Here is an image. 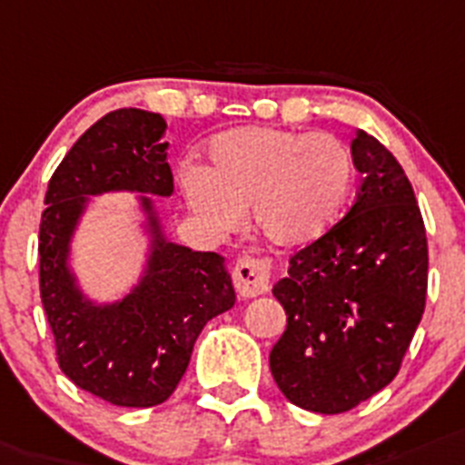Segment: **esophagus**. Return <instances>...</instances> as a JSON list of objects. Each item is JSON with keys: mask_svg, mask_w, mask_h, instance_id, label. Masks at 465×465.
Wrapping results in <instances>:
<instances>
[{"mask_svg": "<svg viewBox=\"0 0 465 465\" xmlns=\"http://www.w3.org/2000/svg\"><path fill=\"white\" fill-rule=\"evenodd\" d=\"M272 283V260L269 257H241L233 267V286L243 298H257L269 291Z\"/></svg>", "mask_w": 465, "mask_h": 465, "instance_id": "1", "label": "esophagus"}]
</instances>
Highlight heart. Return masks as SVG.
Listing matches in <instances>:
<instances>
[{"instance_id":"1","label":"heart","mask_w":465,"mask_h":465,"mask_svg":"<svg viewBox=\"0 0 465 465\" xmlns=\"http://www.w3.org/2000/svg\"><path fill=\"white\" fill-rule=\"evenodd\" d=\"M210 165L182 167L191 210L214 232L252 222L276 245H305L338 220L354 184L352 151L326 132L241 127L214 136Z\"/></svg>"}]
</instances>
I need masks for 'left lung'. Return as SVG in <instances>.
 <instances>
[{
  "mask_svg": "<svg viewBox=\"0 0 465 465\" xmlns=\"http://www.w3.org/2000/svg\"><path fill=\"white\" fill-rule=\"evenodd\" d=\"M352 208L291 257L274 286L286 331L269 354L295 407L342 413L397 376L425 310L428 239L407 174L383 143L352 139Z\"/></svg>",
  "mask_w": 465,
  "mask_h": 465,
  "instance_id": "left-lung-1",
  "label": "left lung"
}]
</instances>
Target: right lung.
Instances as JSON below:
<instances>
[{
    "instance_id": "1",
    "label": "right lung",
    "mask_w": 465,
    "mask_h": 465,
    "mask_svg": "<svg viewBox=\"0 0 465 465\" xmlns=\"http://www.w3.org/2000/svg\"><path fill=\"white\" fill-rule=\"evenodd\" d=\"M165 127L160 115L139 108L108 113L65 153L45 196L40 298L56 361L77 388L115 407L163 404L184 376L203 326L236 302L224 257L160 236L143 281L118 305L87 302L65 267L87 196L118 189L173 193L167 143H160ZM143 208L151 210L148 198Z\"/></svg>"
}]
</instances>
